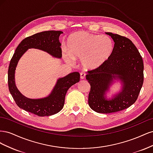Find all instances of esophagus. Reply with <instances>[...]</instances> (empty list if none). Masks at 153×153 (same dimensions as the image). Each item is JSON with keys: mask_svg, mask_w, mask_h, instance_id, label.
Masks as SVG:
<instances>
[{"mask_svg": "<svg viewBox=\"0 0 153 153\" xmlns=\"http://www.w3.org/2000/svg\"><path fill=\"white\" fill-rule=\"evenodd\" d=\"M85 78V73L84 72L80 73V78L81 79H84Z\"/></svg>", "mask_w": 153, "mask_h": 153, "instance_id": "1", "label": "esophagus"}]
</instances>
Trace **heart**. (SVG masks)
I'll return each instance as SVG.
<instances>
[{
	"instance_id": "obj_1",
	"label": "heart",
	"mask_w": 153,
	"mask_h": 153,
	"mask_svg": "<svg viewBox=\"0 0 153 153\" xmlns=\"http://www.w3.org/2000/svg\"><path fill=\"white\" fill-rule=\"evenodd\" d=\"M68 53L63 54V58L69 63L73 59H80L82 66L87 69L99 68L107 61L112 55L114 44L106 36L76 32L69 36L66 41Z\"/></svg>"
}]
</instances>
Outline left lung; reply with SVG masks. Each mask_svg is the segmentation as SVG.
Returning <instances> with one entry per match:
<instances>
[{
	"mask_svg": "<svg viewBox=\"0 0 153 153\" xmlns=\"http://www.w3.org/2000/svg\"><path fill=\"white\" fill-rule=\"evenodd\" d=\"M114 42L112 55L103 66L89 71L86 79L91 90L88 103L98 113L117 112L135 102L143 82V63L132 41L112 32H105ZM119 82L120 90L114 94L110 88ZM111 94L108 97V94Z\"/></svg>",
	"mask_w": 153,
	"mask_h": 153,
	"instance_id": "left-lung-1",
	"label": "left lung"
}]
</instances>
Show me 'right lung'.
I'll return each mask as SVG.
<instances>
[{
    "mask_svg": "<svg viewBox=\"0 0 153 153\" xmlns=\"http://www.w3.org/2000/svg\"><path fill=\"white\" fill-rule=\"evenodd\" d=\"M62 31H44L27 37L18 45L10 61L8 69V87L10 93L19 107L40 117L50 116L59 112L64 105L68 90L80 81V74L73 72L59 78L50 93L41 98H29L22 94L15 84V70L20 58L30 48L48 53L53 57H62L61 43L59 37Z\"/></svg>",
    "mask_w": 153,
    "mask_h": 153,
    "instance_id": "1",
    "label": "right lung"
}]
</instances>
